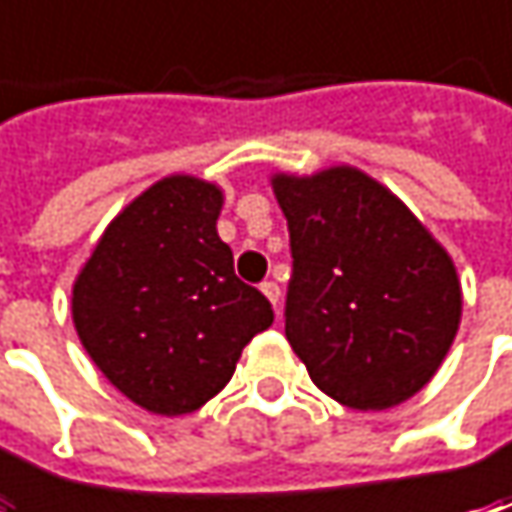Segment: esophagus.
Returning a JSON list of instances; mask_svg holds the SVG:
<instances>
[{"instance_id":"obj_1","label":"esophagus","mask_w":512,"mask_h":512,"mask_svg":"<svg viewBox=\"0 0 512 512\" xmlns=\"http://www.w3.org/2000/svg\"><path fill=\"white\" fill-rule=\"evenodd\" d=\"M262 293H265L270 305L279 307V296H282V290H279V285H276V282H262Z\"/></svg>"}]
</instances>
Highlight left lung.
Returning <instances> with one entry per match:
<instances>
[{
	"instance_id": "1",
	"label": "left lung",
	"mask_w": 512,
	"mask_h": 512,
	"mask_svg": "<svg viewBox=\"0 0 512 512\" xmlns=\"http://www.w3.org/2000/svg\"><path fill=\"white\" fill-rule=\"evenodd\" d=\"M290 230L285 336L330 399L387 410L416 396L462 319L453 259L356 168L273 176Z\"/></svg>"
}]
</instances>
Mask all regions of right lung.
Returning <instances> with one entry per match:
<instances>
[{
	"mask_svg": "<svg viewBox=\"0 0 512 512\" xmlns=\"http://www.w3.org/2000/svg\"><path fill=\"white\" fill-rule=\"evenodd\" d=\"M222 190L168 176L102 233L73 285L79 342L108 382L159 416L199 410L233 376L273 307L233 273Z\"/></svg>",
	"mask_w": 512,
	"mask_h": 512,
	"instance_id": "1",
	"label": "right lung"
}]
</instances>
